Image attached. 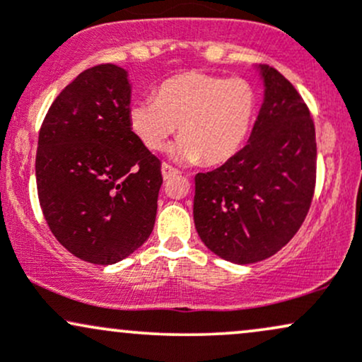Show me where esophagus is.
Segmentation results:
<instances>
[{
	"label": "esophagus",
	"mask_w": 362,
	"mask_h": 362,
	"mask_svg": "<svg viewBox=\"0 0 362 362\" xmlns=\"http://www.w3.org/2000/svg\"><path fill=\"white\" fill-rule=\"evenodd\" d=\"M177 173H178V170L173 168L172 165H168V163L161 165V175H163L165 180H167V178H170L172 175H177Z\"/></svg>",
	"instance_id": "34e87169"
}]
</instances>
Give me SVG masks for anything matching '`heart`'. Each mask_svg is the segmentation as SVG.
I'll return each mask as SVG.
<instances>
[{"mask_svg":"<svg viewBox=\"0 0 362 362\" xmlns=\"http://www.w3.org/2000/svg\"><path fill=\"white\" fill-rule=\"evenodd\" d=\"M253 110L255 91L243 78L187 71L165 80L155 97L132 102L127 119L132 134L149 151H160L178 126L173 155L219 165L242 146Z\"/></svg>","mask_w":362,"mask_h":362,"instance_id":"b5f03b06","label":"heart"}]
</instances>
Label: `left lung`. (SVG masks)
I'll use <instances>...</instances> for the list:
<instances>
[{"instance_id":"8db88e82","label":"left lung","mask_w":362,"mask_h":362,"mask_svg":"<svg viewBox=\"0 0 362 362\" xmlns=\"http://www.w3.org/2000/svg\"><path fill=\"white\" fill-rule=\"evenodd\" d=\"M265 95L248 143L195 175L194 223L204 245L233 264L279 252L308 214L317 180L315 124L301 95L260 66Z\"/></svg>"}]
</instances>
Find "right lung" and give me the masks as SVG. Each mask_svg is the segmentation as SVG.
I'll list each match as a JSON object with an SVG mask.
<instances>
[{"instance_id": "add662e5", "label": "right lung", "mask_w": 362, "mask_h": 362, "mask_svg": "<svg viewBox=\"0 0 362 362\" xmlns=\"http://www.w3.org/2000/svg\"><path fill=\"white\" fill-rule=\"evenodd\" d=\"M126 69H85L39 132L37 194L49 230L78 259L109 265L148 240L163 184L160 160L129 127Z\"/></svg>"}]
</instances>
